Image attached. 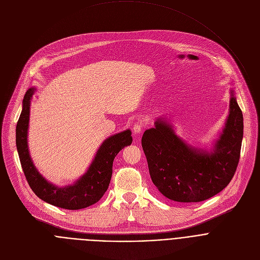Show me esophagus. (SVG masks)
Segmentation results:
<instances>
[{"instance_id":"esophagus-1","label":"esophagus","mask_w":260,"mask_h":260,"mask_svg":"<svg viewBox=\"0 0 260 260\" xmlns=\"http://www.w3.org/2000/svg\"><path fill=\"white\" fill-rule=\"evenodd\" d=\"M143 123L142 122H137L136 124H134V126H133V128H132V131H133V133L134 134H139V133H141V131H142V129H143Z\"/></svg>"}]
</instances>
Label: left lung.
Segmentation results:
<instances>
[{"label":"left lung","mask_w":260,"mask_h":260,"mask_svg":"<svg viewBox=\"0 0 260 260\" xmlns=\"http://www.w3.org/2000/svg\"><path fill=\"white\" fill-rule=\"evenodd\" d=\"M243 132V113L233 91L225 128L211 153L187 146L169 124L156 121L155 128L146 130L141 138L154 185L162 195L178 203L213 197L235 176Z\"/></svg>","instance_id":"left-lung-1"}]
</instances>
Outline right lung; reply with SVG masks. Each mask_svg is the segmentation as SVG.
<instances>
[{"instance_id":"obj_1","label":"right lung","mask_w":260,"mask_h":260,"mask_svg":"<svg viewBox=\"0 0 260 260\" xmlns=\"http://www.w3.org/2000/svg\"><path fill=\"white\" fill-rule=\"evenodd\" d=\"M34 91L33 88L26 91L16 125V148L27 184L40 199L62 209L80 210L96 204L109 186L114 157L123 148L131 145V131L126 130L104 140L88 171L74 185L64 188L53 186L37 171L28 154L26 136Z\"/></svg>"}]
</instances>
